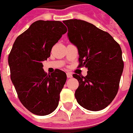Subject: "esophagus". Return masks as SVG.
Returning a JSON list of instances; mask_svg holds the SVG:
<instances>
[{
  "mask_svg": "<svg viewBox=\"0 0 133 133\" xmlns=\"http://www.w3.org/2000/svg\"><path fill=\"white\" fill-rule=\"evenodd\" d=\"M66 74H67V77H68V78H70L72 77V75L70 73V72H67Z\"/></svg>",
  "mask_w": 133,
  "mask_h": 133,
  "instance_id": "obj_1",
  "label": "esophagus"
}]
</instances>
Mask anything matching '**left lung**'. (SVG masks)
Instances as JSON below:
<instances>
[{"mask_svg":"<svg viewBox=\"0 0 133 133\" xmlns=\"http://www.w3.org/2000/svg\"><path fill=\"white\" fill-rule=\"evenodd\" d=\"M70 41L78 48L79 68H88V75L73 74L79 82L77 102L84 108L98 111L105 108L116 96L124 63L120 45L108 33L88 22L63 21Z\"/></svg>","mask_w":133,"mask_h":133,"instance_id":"obj_1","label":"left lung"}]
</instances>
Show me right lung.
Masks as SVG:
<instances>
[{"instance_id":"1","label":"right lung","mask_w":133,"mask_h":133,"mask_svg":"<svg viewBox=\"0 0 133 133\" xmlns=\"http://www.w3.org/2000/svg\"><path fill=\"white\" fill-rule=\"evenodd\" d=\"M66 32L61 21H37L18 36L8 55L10 79L18 97L33 114L46 115L58 107L66 73L55 69L48 75L42 62L50 56L53 45Z\"/></svg>"}]
</instances>
